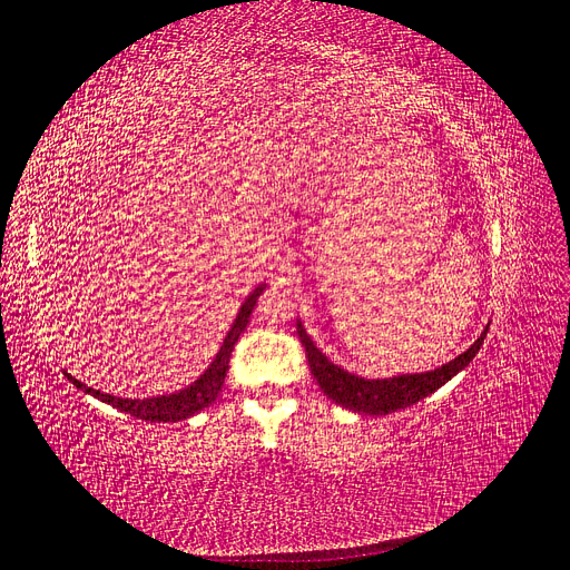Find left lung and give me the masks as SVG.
<instances>
[{
  "label": "left lung",
  "mask_w": 570,
  "mask_h": 570,
  "mask_svg": "<svg viewBox=\"0 0 570 570\" xmlns=\"http://www.w3.org/2000/svg\"><path fill=\"white\" fill-rule=\"evenodd\" d=\"M487 333H489V326L483 328V333L465 352L458 354L455 360L434 371L404 373V375H392V377H362L341 368L338 364H333L328 356L322 354V350L312 343L303 324L298 322V338L305 347V356H307L314 381H317L324 394L333 399L338 406L350 409L354 413H366V415H387L399 409L413 406L420 402V399H425L432 392H436L441 385H446L453 375H458L474 360L476 352L483 345V338H487Z\"/></svg>",
  "instance_id": "1"
}]
</instances>
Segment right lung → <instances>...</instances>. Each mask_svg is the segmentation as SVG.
Instances as JSON below:
<instances>
[{
	"mask_svg": "<svg viewBox=\"0 0 570 570\" xmlns=\"http://www.w3.org/2000/svg\"><path fill=\"white\" fill-rule=\"evenodd\" d=\"M263 288H265V284L256 286V288L248 293V298L242 303V307L237 312L235 324H232V328L225 335V341H223V345H220V350L216 354V360L208 364V368L197 377L193 385H187L180 392L150 396V399H121V396L105 394L100 390H94L89 385L79 383L77 377H72L68 371H62V373L68 375V381L77 390L87 392V394L100 399V402L110 404V406H115V409H119L124 413H129L134 417L147 420V423H176V420H185L189 415L204 411L206 406L214 404L216 399L220 396L225 375H227V368H229V354H232V350H235L239 335L244 333V328L248 324V317H250V312H253V307H256V301H258V296L263 293Z\"/></svg>",
	"mask_w": 570,
	"mask_h": 570,
	"instance_id": "add662e5",
	"label": "right lung"
}]
</instances>
